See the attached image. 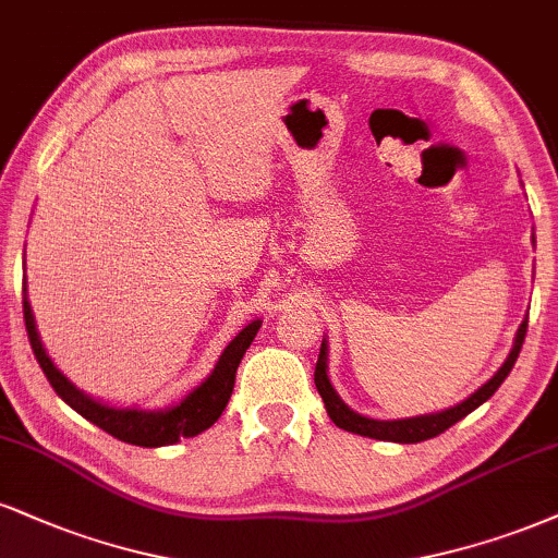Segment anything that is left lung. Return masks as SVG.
I'll use <instances>...</instances> for the list:
<instances>
[{
	"instance_id": "left-lung-1",
	"label": "left lung",
	"mask_w": 558,
	"mask_h": 558,
	"mask_svg": "<svg viewBox=\"0 0 558 558\" xmlns=\"http://www.w3.org/2000/svg\"><path fill=\"white\" fill-rule=\"evenodd\" d=\"M527 333V318L520 323L518 336H514V347L510 356H507L505 364L494 373L489 383H484L476 393L465 398L463 403L450 405V409L437 411V414H424V416H411V418H393V422H380V418H367L356 411L349 409L347 403L341 401L339 393L333 390L331 380H328V343H320V354H318V364H315V388L326 403L328 416L331 422L339 426V429L352 432V435H362V437H373V439H383V442H424V439H432L437 435H442L445 429H450L452 424L460 422L463 416H469L471 411H476L481 403H486L489 398L497 393V388L505 383V377L512 373L514 362H518L522 341H525Z\"/></svg>"
}]
</instances>
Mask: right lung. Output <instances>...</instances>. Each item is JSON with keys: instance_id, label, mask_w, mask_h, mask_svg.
I'll list each match as a JSON object with an SVG mask.
<instances>
[{"instance_id": "add662e5", "label": "right lung", "mask_w": 558, "mask_h": 558, "mask_svg": "<svg viewBox=\"0 0 558 558\" xmlns=\"http://www.w3.org/2000/svg\"><path fill=\"white\" fill-rule=\"evenodd\" d=\"M23 315H25V331L31 339L33 354L44 369L46 380L51 383V388L57 390L61 401L72 405L80 416H85L87 422L100 426L102 432L121 439V442L140 445V447H162L173 445L181 437H196L204 429H209L211 424L222 416L227 401H230L232 388H235V373L238 364L243 360L245 349L251 347V341L256 339L260 320L247 323L235 339L227 343V349L219 356V362L211 369V375L206 377L202 385H196L181 403L170 405L162 411H140V409H113L95 398L82 393L77 385H72L64 375L53 367L51 356L46 354L44 343H40L36 318H33L31 302H27V284L23 281Z\"/></svg>"}]
</instances>
